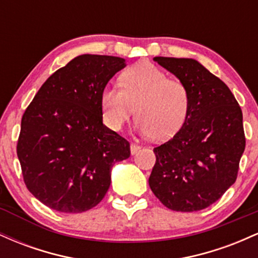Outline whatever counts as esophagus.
I'll use <instances>...</instances> for the list:
<instances>
[{"label": "esophagus", "instance_id": "obj_1", "mask_svg": "<svg viewBox=\"0 0 258 258\" xmlns=\"http://www.w3.org/2000/svg\"><path fill=\"white\" fill-rule=\"evenodd\" d=\"M131 154L132 155H135V154H137L139 150H141V147L139 146H137V144H135V143H131Z\"/></svg>", "mask_w": 258, "mask_h": 258}]
</instances>
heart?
<instances>
[{
  "instance_id": "obj_1",
  "label": "heart",
  "mask_w": 258,
  "mask_h": 258,
  "mask_svg": "<svg viewBox=\"0 0 258 258\" xmlns=\"http://www.w3.org/2000/svg\"><path fill=\"white\" fill-rule=\"evenodd\" d=\"M189 91L182 81L168 79L152 63H138L120 76V87L106 85L100 94L103 117L112 131H120L135 114L142 136L167 139L188 116Z\"/></svg>"
}]
</instances>
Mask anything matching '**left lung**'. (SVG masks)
<instances>
[{"label": "left lung", "mask_w": 258, "mask_h": 258, "mask_svg": "<svg viewBox=\"0 0 258 258\" xmlns=\"http://www.w3.org/2000/svg\"><path fill=\"white\" fill-rule=\"evenodd\" d=\"M154 60L186 86L190 104L179 131L154 148L150 189L173 211H200L220 199L238 176L245 150L241 109L228 86L195 59Z\"/></svg>", "instance_id": "8db88e82"}]
</instances>
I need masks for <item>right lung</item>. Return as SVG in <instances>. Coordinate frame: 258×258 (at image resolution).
Segmentation results:
<instances>
[{
  "instance_id": "add662e5",
  "label": "right lung",
  "mask_w": 258,
  "mask_h": 258,
  "mask_svg": "<svg viewBox=\"0 0 258 258\" xmlns=\"http://www.w3.org/2000/svg\"><path fill=\"white\" fill-rule=\"evenodd\" d=\"M123 58L82 54L52 74L23 115L17 154L29 191L49 209L87 211L102 201L130 143L103 123L100 94Z\"/></svg>"
}]
</instances>
